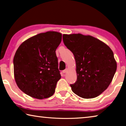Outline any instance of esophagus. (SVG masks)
<instances>
[{
	"mask_svg": "<svg viewBox=\"0 0 126 126\" xmlns=\"http://www.w3.org/2000/svg\"><path fill=\"white\" fill-rule=\"evenodd\" d=\"M67 71H68V69H67V68H66V69H65L64 70H63V73H66V72H67Z\"/></svg>",
	"mask_w": 126,
	"mask_h": 126,
	"instance_id": "1",
	"label": "esophagus"
}]
</instances>
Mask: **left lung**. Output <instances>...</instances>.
Masks as SVG:
<instances>
[{
  "mask_svg": "<svg viewBox=\"0 0 126 126\" xmlns=\"http://www.w3.org/2000/svg\"><path fill=\"white\" fill-rule=\"evenodd\" d=\"M63 40L76 60L77 78L70 84L72 91L86 99L101 94L111 83L117 69L112 50L90 35L63 34Z\"/></svg>",
  "mask_w": 126,
  "mask_h": 126,
  "instance_id": "obj_1",
  "label": "left lung"
}]
</instances>
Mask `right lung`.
Listing matches in <instances>:
<instances>
[{
    "label": "right lung",
    "instance_id": "1",
    "mask_svg": "<svg viewBox=\"0 0 126 126\" xmlns=\"http://www.w3.org/2000/svg\"><path fill=\"white\" fill-rule=\"evenodd\" d=\"M61 40L60 33H40L25 40L16 51L13 59L15 80L26 94L40 99L54 94L61 78L55 53Z\"/></svg>",
    "mask_w": 126,
    "mask_h": 126
}]
</instances>
